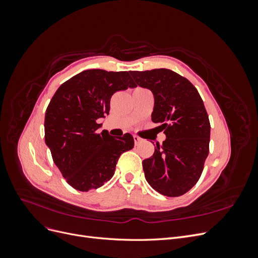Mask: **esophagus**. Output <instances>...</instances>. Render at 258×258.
I'll use <instances>...</instances> for the list:
<instances>
[{
	"instance_id": "obj_1",
	"label": "esophagus",
	"mask_w": 258,
	"mask_h": 258,
	"mask_svg": "<svg viewBox=\"0 0 258 258\" xmlns=\"http://www.w3.org/2000/svg\"><path fill=\"white\" fill-rule=\"evenodd\" d=\"M134 140H135V144H136V145H139L140 143L142 142V139L137 137V136H134Z\"/></svg>"
}]
</instances>
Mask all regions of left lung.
Returning <instances> with one entry per match:
<instances>
[{
  "mask_svg": "<svg viewBox=\"0 0 258 258\" xmlns=\"http://www.w3.org/2000/svg\"><path fill=\"white\" fill-rule=\"evenodd\" d=\"M130 74L136 86L152 91V120L166 135L142 162L146 181L163 196H182L198 182L209 154L211 127L204 101L188 80L171 70Z\"/></svg>",
  "mask_w": 258,
  "mask_h": 258,
  "instance_id": "obj_1",
  "label": "left lung"
}]
</instances>
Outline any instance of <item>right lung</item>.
I'll return each mask as SVG.
<instances>
[{
  "label": "right lung",
  "instance_id": "1",
  "mask_svg": "<svg viewBox=\"0 0 258 258\" xmlns=\"http://www.w3.org/2000/svg\"><path fill=\"white\" fill-rule=\"evenodd\" d=\"M137 87L128 72L86 70L62 84L45 114V143L54 165L73 188L97 189L110 181L119 156L135 145L130 134H97L116 91Z\"/></svg>",
  "mask_w": 258,
  "mask_h": 258
}]
</instances>
